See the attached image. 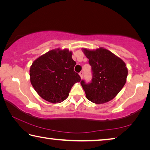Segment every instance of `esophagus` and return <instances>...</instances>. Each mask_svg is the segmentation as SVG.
I'll use <instances>...</instances> for the list:
<instances>
[{
  "mask_svg": "<svg viewBox=\"0 0 150 150\" xmlns=\"http://www.w3.org/2000/svg\"><path fill=\"white\" fill-rule=\"evenodd\" d=\"M79 75H80V77H81V78L82 79V77H83V71H81L80 73H79Z\"/></svg>",
  "mask_w": 150,
  "mask_h": 150,
  "instance_id": "1",
  "label": "esophagus"
}]
</instances>
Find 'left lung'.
Masks as SVG:
<instances>
[{
	"label": "left lung",
	"mask_w": 150,
	"mask_h": 150,
	"mask_svg": "<svg viewBox=\"0 0 150 150\" xmlns=\"http://www.w3.org/2000/svg\"><path fill=\"white\" fill-rule=\"evenodd\" d=\"M92 68L93 79L89 83L84 80L81 85L88 100L103 104L112 100L126 82L128 69L120 57L103 47L95 50L83 48Z\"/></svg>",
	"instance_id": "obj_1"
}]
</instances>
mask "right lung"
<instances>
[{
	"label": "right lung",
	"instance_id": "obj_1",
	"mask_svg": "<svg viewBox=\"0 0 150 150\" xmlns=\"http://www.w3.org/2000/svg\"><path fill=\"white\" fill-rule=\"evenodd\" d=\"M69 50L57 48L37 58L30 69V82L41 97L52 103L65 100L73 85L81 81Z\"/></svg>",
	"mask_w": 150,
	"mask_h": 150
}]
</instances>
